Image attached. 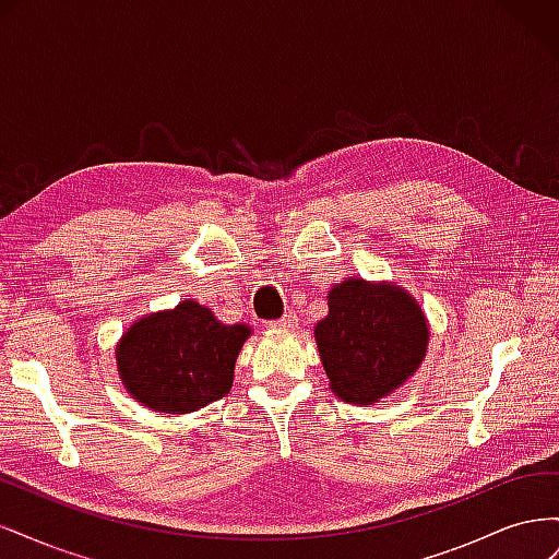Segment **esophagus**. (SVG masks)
Segmentation results:
<instances>
[{"label":"esophagus","mask_w":559,"mask_h":559,"mask_svg":"<svg viewBox=\"0 0 559 559\" xmlns=\"http://www.w3.org/2000/svg\"><path fill=\"white\" fill-rule=\"evenodd\" d=\"M296 324H298V319H296V314L294 312H286L282 319H277V321H273V329H282V331H292V329H296Z\"/></svg>","instance_id":"1"}]
</instances>
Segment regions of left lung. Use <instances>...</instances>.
Wrapping results in <instances>:
<instances>
[{"instance_id": "1", "label": "left lung", "mask_w": 559, "mask_h": 559, "mask_svg": "<svg viewBox=\"0 0 559 559\" xmlns=\"http://www.w3.org/2000/svg\"><path fill=\"white\" fill-rule=\"evenodd\" d=\"M331 389L368 405L411 378L425 359L429 331L417 302L399 286L347 280L329 294V317L314 326Z\"/></svg>"}]
</instances>
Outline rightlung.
Returning <instances> with one entry per match:
<instances>
[{
    "instance_id": "1",
    "label": "right lung",
    "mask_w": 559,
    "mask_h": 559,
    "mask_svg": "<svg viewBox=\"0 0 559 559\" xmlns=\"http://www.w3.org/2000/svg\"><path fill=\"white\" fill-rule=\"evenodd\" d=\"M249 326L218 324L214 314L183 300L173 312L140 319L116 349L128 392L158 413L181 415L224 399Z\"/></svg>"
}]
</instances>
